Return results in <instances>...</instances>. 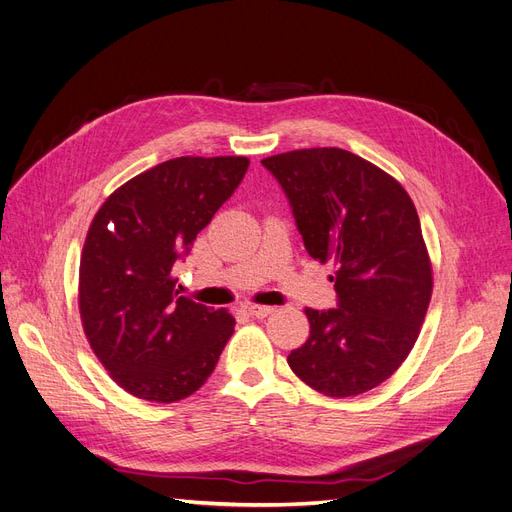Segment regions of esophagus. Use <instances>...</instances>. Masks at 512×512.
<instances>
[{"mask_svg":"<svg viewBox=\"0 0 512 512\" xmlns=\"http://www.w3.org/2000/svg\"><path fill=\"white\" fill-rule=\"evenodd\" d=\"M247 312H250V316H254V318H267L269 314H273V307L252 303V305H247Z\"/></svg>","mask_w":512,"mask_h":512,"instance_id":"1","label":"esophagus"}]
</instances>
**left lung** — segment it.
Listing matches in <instances>:
<instances>
[{"label":"left lung","instance_id":"left-lung-1","mask_svg":"<svg viewBox=\"0 0 512 512\" xmlns=\"http://www.w3.org/2000/svg\"><path fill=\"white\" fill-rule=\"evenodd\" d=\"M280 181L305 250L335 262L337 307L305 309L307 342L288 365L329 397L376 389L406 361L431 301L433 273L412 198L346 149L314 147L262 160Z\"/></svg>","mask_w":512,"mask_h":512}]
</instances>
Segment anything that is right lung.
Wrapping results in <instances>:
<instances>
[{
  "label": "right lung",
  "instance_id": "obj_1",
  "mask_svg": "<svg viewBox=\"0 0 512 512\" xmlns=\"http://www.w3.org/2000/svg\"><path fill=\"white\" fill-rule=\"evenodd\" d=\"M250 160L183 156L104 200L79 269V312L98 361L123 391L173 404L198 391L235 331L226 309L179 297L175 262L237 190Z\"/></svg>",
  "mask_w": 512,
  "mask_h": 512
}]
</instances>
